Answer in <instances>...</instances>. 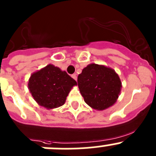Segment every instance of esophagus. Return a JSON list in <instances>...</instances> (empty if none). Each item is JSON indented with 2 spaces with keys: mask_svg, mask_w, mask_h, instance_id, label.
Masks as SVG:
<instances>
[{
  "mask_svg": "<svg viewBox=\"0 0 156 156\" xmlns=\"http://www.w3.org/2000/svg\"><path fill=\"white\" fill-rule=\"evenodd\" d=\"M72 77L74 78V79L75 80V81H77V75H76V74H73V75H72Z\"/></svg>",
  "mask_w": 156,
  "mask_h": 156,
  "instance_id": "34e87169",
  "label": "esophagus"
}]
</instances>
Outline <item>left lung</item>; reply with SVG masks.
Returning <instances> with one entry per match:
<instances>
[{"label":"left lung","mask_w":156,"mask_h":156,"mask_svg":"<svg viewBox=\"0 0 156 156\" xmlns=\"http://www.w3.org/2000/svg\"><path fill=\"white\" fill-rule=\"evenodd\" d=\"M79 90L91 108L104 110L116 102L121 91L119 75L111 68L91 63L78 77Z\"/></svg>","instance_id":"1"}]
</instances>
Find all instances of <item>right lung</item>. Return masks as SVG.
Returning a JSON list of instances; mask_svg holds the SVG:
<instances>
[{"instance_id":"add662e5","label":"right lung","mask_w":156,"mask_h":156,"mask_svg":"<svg viewBox=\"0 0 156 156\" xmlns=\"http://www.w3.org/2000/svg\"><path fill=\"white\" fill-rule=\"evenodd\" d=\"M75 85V80L66 71L52 64L33 72L28 82V88L33 99L48 110L62 106L71 89Z\"/></svg>"}]
</instances>
